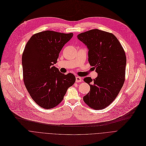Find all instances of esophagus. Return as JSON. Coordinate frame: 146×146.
Segmentation results:
<instances>
[{
	"label": "esophagus",
	"instance_id": "34e87169",
	"mask_svg": "<svg viewBox=\"0 0 146 146\" xmlns=\"http://www.w3.org/2000/svg\"><path fill=\"white\" fill-rule=\"evenodd\" d=\"M82 82V78L80 76H76V82Z\"/></svg>",
	"mask_w": 146,
	"mask_h": 146
}]
</instances>
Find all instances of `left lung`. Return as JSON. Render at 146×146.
<instances>
[{
	"instance_id": "8db88e82",
	"label": "left lung",
	"mask_w": 146,
	"mask_h": 146,
	"mask_svg": "<svg viewBox=\"0 0 146 146\" xmlns=\"http://www.w3.org/2000/svg\"><path fill=\"white\" fill-rule=\"evenodd\" d=\"M89 50V62L98 74L96 79L84 78L90 90L83 101L90 108L100 110L117 96L125 80L126 56L120 42L111 33L93 29L78 35Z\"/></svg>"
}]
</instances>
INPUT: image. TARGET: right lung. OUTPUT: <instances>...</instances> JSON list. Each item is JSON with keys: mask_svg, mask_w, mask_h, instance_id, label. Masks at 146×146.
<instances>
[{"mask_svg": "<svg viewBox=\"0 0 146 146\" xmlns=\"http://www.w3.org/2000/svg\"><path fill=\"white\" fill-rule=\"evenodd\" d=\"M73 33L46 31L29 39L22 57L23 81L32 99L40 106L51 109L63 100L75 82L71 73L64 75L53 65Z\"/></svg>", "mask_w": 146, "mask_h": 146, "instance_id": "1", "label": "right lung"}]
</instances>
